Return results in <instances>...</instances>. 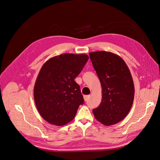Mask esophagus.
Segmentation results:
<instances>
[{"label": "esophagus", "mask_w": 160, "mask_h": 160, "mask_svg": "<svg viewBox=\"0 0 160 160\" xmlns=\"http://www.w3.org/2000/svg\"><path fill=\"white\" fill-rule=\"evenodd\" d=\"M89 98H90V95H84V96H83V98H84L85 101H88V99H89Z\"/></svg>", "instance_id": "obj_1"}]
</instances>
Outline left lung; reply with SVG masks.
Wrapping results in <instances>:
<instances>
[{
    "instance_id": "obj_1",
    "label": "left lung",
    "mask_w": 160,
    "mask_h": 160,
    "mask_svg": "<svg viewBox=\"0 0 160 160\" xmlns=\"http://www.w3.org/2000/svg\"><path fill=\"white\" fill-rule=\"evenodd\" d=\"M102 88V101L93 110L95 119L112 125L126 117L132 108L135 88L132 74L122 57L108 51L89 52Z\"/></svg>"
}]
</instances>
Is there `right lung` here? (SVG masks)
<instances>
[{
  "instance_id": "right-lung-1",
  "label": "right lung",
  "mask_w": 160,
  "mask_h": 160,
  "mask_svg": "<svg viewBox=\"0 0 160 160\" xmlns=\"http://www.w3.org/2000/svg\"><path fill=\"white\" fill-rule=\"evenodd\" d=\"M88 59L86 54L65 53L42 66L34 87V99L38 113L48 123L61 126L75 118L84 100L74 79Z\"/></svg>"
}]
</instances>
